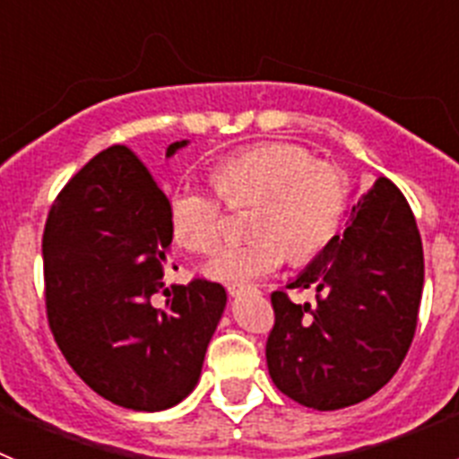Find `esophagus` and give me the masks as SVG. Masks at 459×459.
<instances>
[{"label":"esophagus","instance_id":"obj_1","mask_svg":"<svg viewBox=\"0 0 459 459\" xmlns=\"http://www.w3.org/2000/svg\"><path fill=\"white\" fill-rule=\"evenodd\" d=\"M250 290H253L250 285H227V294L230 296H238L243 294V291H250Z\"/></svg>","mask_w":459,"mask_h":459}]
</instances>
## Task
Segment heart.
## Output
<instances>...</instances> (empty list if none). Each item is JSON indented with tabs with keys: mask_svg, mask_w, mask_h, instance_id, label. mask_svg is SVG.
<instances>
[{
	"mask_svg": "<svg viewBox=\"0 0 459 459\" xmlns=\"http://www.w3.org/2000/svg\"><path fill=\"white\" fill-rule=\"evenodd\" d=\"M209 181L227 206H248L253 237L227 243L206 262V273L227 285H246L273 273L285 257L294 264L317 259L338 238L350 213L342 169L301 144L264 142L211 165ZM169 227L179 246L197 255L216 250L225 227L221 201L184 184L168 200Z\"/></svg>",
	"mask_w": 459,
	"mask_h": 459,
	"instance_id": "obj_1",
	"label": "heart"
}]
</instances>
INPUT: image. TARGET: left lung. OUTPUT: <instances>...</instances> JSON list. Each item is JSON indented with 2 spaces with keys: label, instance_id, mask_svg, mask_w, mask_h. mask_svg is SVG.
<instances>
[{
  "label": "left lung",
  "instance_id": "1",
  "mask_svg": "<svg viewBox=\"0 0 459 459\" xmlns=\"http://www.w3.org/2000/svg\"><path fill=\"white\" fill-rule=\"evenodd\" d=\"M423 243L403 190L379 177L344 232L291 290L273 291L266 366L278 391L317 411L351 407L386 386L411 347L423 294Z\"/></svg>",
  "mask_w": 459,
  "mask_h": 459
}]
</instances>
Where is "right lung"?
Returning a JSON list of instances; mask_svg holds the SVG:
<instances>
[{
  "label": "right lung",
  "instance_id": "right-lung-1",
  "mask_svg": "<svg viewBox=\"0 0 459 459\" xmlns=\"http://www.w3.org/2000/svg\"><path fill=\"white\" fill-rule=\"evenodd\" d=\"M169 243L168 197L126 144L96 153L64 186L43 232L59 350L91 391L135 411L174 407L193 391L225 310L221 282L197 275L165 287Z\"/></svg>",
  "mask_w": 459,
  "mask_h": 459
}]
</instances>
